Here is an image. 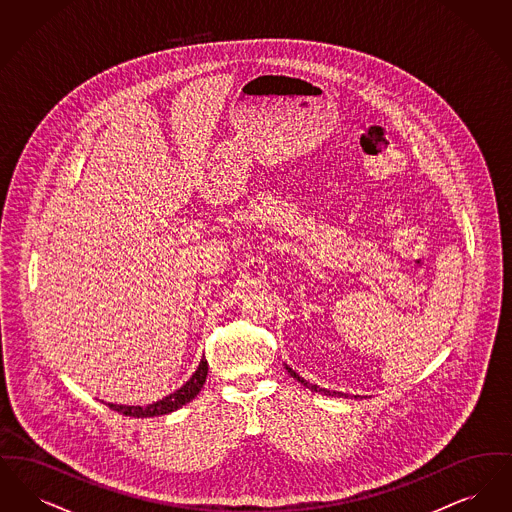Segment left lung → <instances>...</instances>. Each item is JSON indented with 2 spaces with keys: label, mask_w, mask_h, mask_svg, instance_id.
Returning <instances> with one entry per match:
<instances>
[{
  "label": "left lung",
  "mask_w": 512,
  "mask_h": 512,
  "mask_svg": "<svg viewBox=\"0 0 512 512\" xmlns=\"http://www.w3.org/2000/svg\"><path fill=\"white\" fill-rule=\"evenodd\" d=\"M286 370H288V374L290 376H293L297 382H301L305 388H309L311 391H318V393H322V395H330V397H343V393L341 391H330L326 390V388H318V386H315V384H309L305 378H301L293 368H290V366L286 365ZM359 395H355V399H357Z\"/></svg>",
  "instance_id": "1"
}]
</instances>
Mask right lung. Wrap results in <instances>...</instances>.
I'll return each mask as SVG.
<instances>
[{
    "label": "right lung",
    "mask_w": 512,
    "mask_h": 512,
    "mask_svg": "<svg viewBox=\"0 0 512 512\" xmlns=\"http://www.w3.org/2000/svg\"><path fill=\"white\" fill-rule=\"evenodd\" d=\"M207 359L203 357L201 363L197 366L192 378L176 391L169 393L167 397L147 405V407H140V405H115V403H105L109 409L117 411V413L124 414V416H134V418H151V416H161V414L174 413L178 411L180 407H184L186 403H190L194 397H197V393L203 388L205 384V378H207Z\"/></svg>",
    "instance_id": "obj_1"
}]
</instances>
